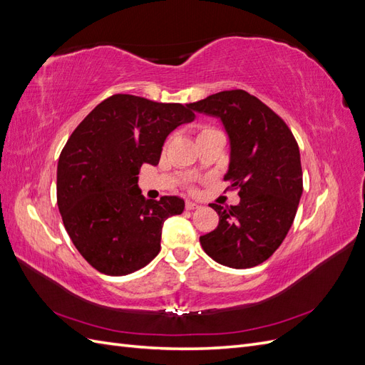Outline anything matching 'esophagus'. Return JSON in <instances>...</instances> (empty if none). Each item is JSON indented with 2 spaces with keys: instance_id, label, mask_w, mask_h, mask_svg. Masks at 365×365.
I'll list each match as a JSON object with an SVG mask.
<instances>
[{
  "instance_id": "34e87169",
  "label": "esophagus",
  "mask_w": 365,
  "mask_h": 365,
  "mask_svg": "<svg viewBox=\"0 0 365 365\" xmlns=\"http://www.w3.org/2000/svg\"><path fill=\"white\" fill-rule=\"evenodd\" d=\"M200 208V204H196L193 201H185V210H196Z\"/></svg>"
}]
</instances>
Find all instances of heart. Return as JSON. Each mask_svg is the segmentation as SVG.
I'll list each match as a JSON object with an SVG mask.
<instances>
[{"instance_id": "obj_1", "label": "heart", "mask_w": 365, "mask_h": 365, "mask_svg": "<svg viewBox=\"0 0 365 365\" xmlns=\"http://www.w3.org/2000/svg\"><path fill=\"white\" fill-rule=\"evenodd\" d=\"M217 129H215V128H212V126H202L201 128V132H200V135H202V134H208V132H216Z\"/></svg>"}]
</instances>
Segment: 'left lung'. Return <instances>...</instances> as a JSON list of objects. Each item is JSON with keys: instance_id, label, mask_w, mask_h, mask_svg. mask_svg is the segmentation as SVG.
<instances>
[{"instance_id": "8db88e82", "label": "left lung", "mask_w": 365, "mask_h": 365, "mask_svg": "<svg viewBox=\"0 0 365 365\" xmlns=\"http://www.w3.org/2000/svg\"><path fill=\"white\" fill-rule=\"evenodd\" d=\"M187 106L222 120L231 145L224 180L240 196L237 205L210 204L219 225L200 237L201 245L225 267H257L282 245L300 202L297 140L280 115L244 90L220 91Z\"/></svg>"}]
</instances>
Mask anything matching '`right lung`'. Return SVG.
Returning a JSON list of instances; mask_svg holds the SVG:
<instances>
[{"mask_svg":"<svg viewBox=\"0 0 365 365\" xmlns=\"http://www.w3.org/2000/svg\"><path fill=\"white\" fill-rule=\"evenodd\" d=\"M195 114L181 103L114 94L70 135L58 163V207L74 247L106 275H126L160 252L164 220L184 201H146L138 189L143 164L157 165L164 140Z\"/></svg>","mask_w":365,"mask_h":365,"instance_id":"obj_1","label":"right lung"}]
</instances>
